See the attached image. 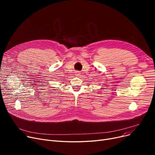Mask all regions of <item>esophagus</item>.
Instances as JSON below:
<instances>
[{"instance_id":"obj_1","label":"esophagus","mask_w":155,"mask_h":155,"mask_svg":"<svg viewBox=\"0 0 155 155\" xmlns=\"http://www.w3.org/2000/svg\"><path fill=\"white\" fill-rule=\"evenodd\" d=\"M75 73H75V75H76V76H77V77H79V76H80V73L78 71H77Z\"/></svg>"}]
</instances>
